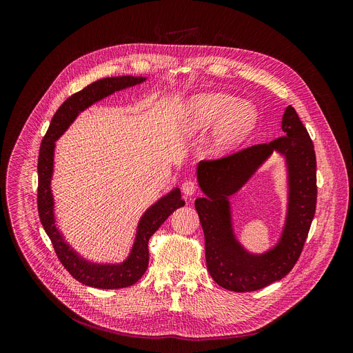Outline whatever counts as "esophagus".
Masks as SVG:
<instances>
[{
	"label": "esophagus",
	"instance_id": "34e87169",
	"mask_svg": "<svg viewBox=\"0 0 353 353\" xmlns=\"http://www.w3.org/2000/svg\"><path fill=\"white\" fill-rule=\"evenodd\" d=\"M181 191L185 196H191L195 191H196V184L195 181L192 180H185L183 184H181Z\"/></svg>",
	"mask_w": 353,
	"mask_h": 353
}]
</instances>
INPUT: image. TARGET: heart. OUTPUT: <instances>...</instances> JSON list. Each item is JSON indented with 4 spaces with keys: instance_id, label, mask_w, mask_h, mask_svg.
<instances>
[{
    "instance_id": "b5f03b06",
    "label": "heart",
    "mask_w": 353,
    "mask_h": 353,
    "mask_svg": "<svg viewBox=\"0 0 353 353\" xmlns=\"http://www.w3.org/2000/svg\"><path fill=\"white\" fill-rule=\"evenodd\" d=\"M215 124L207 148L212 157H225L234 150L254 128L256 110L247 102L228 93H201L188 99L181 116L180 130L191 137Z\"/></svg>"
}]
</instances>
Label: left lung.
I'll return each mask as SVG.
<instances>
[{"instance_id": "1", "label": "left lung", "mask_w": 353, "mask_h": 353, "mask_svg": "<svg viewBox=\"0 0 353 353\" xmlns=\"http://www.w3.org/2000/svg\"><path fill=\"white\" fill-rule=\"evenodd\" d=\"M283 137L259 143L218 161L196 165V180L205 196L195 210L205 236L207 268L212 279L233 292L259 290L286 276L307 239L316 212V152L310 135L292 106L282 117ZM288 170V211L280 241L263 255L250 254L235 239L228 196L235 193L274 152Z\"/></svg>"}]
</instances>
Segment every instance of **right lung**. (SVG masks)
I'll return each mask as SVG.
<instances>
[{"instance_id": "right-lung-1", "label": "right lung", "mask_w": 353, "mask_h": 353, "mask_svg": "<svg viewBox=\"0 0 353 353\" xmlns=\"http://www.w3.org/2000/svg\"><path fill=\"white\" fill-rule=\"evenodd\" d=\"M145 77H112L99 79L82 90L74 93L60 106L50 123V127L41 141L37 174V208L40 222L53 243L56 254L64 268L81 283L99 289H120L134 285L145 274L149 261L148 241L161 225L177 208L184 205L180 188H173L170 192L159 198L141 216L137 234L128 257L119 264H99L81 257L77 251L65 241L63 233L56 225L54 198L52 191V179L54 172V149L56 141L68 130L79 113L86 110L93 103L99 102L114 92L131 88L145 82Z\"/></svg>"}]
</instances>
